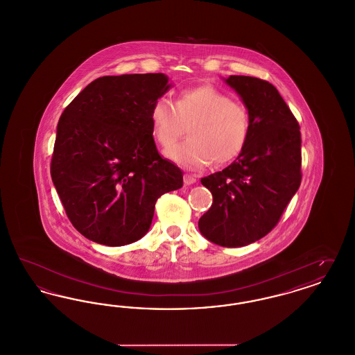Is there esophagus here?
<instances>
[{
	"instance_id": "obj_1",
	"label": "esophagus",
	"mask_w": 355,
	"mask_h": 355,
	"mask_svg": "<svg viewBox=\"0 0 355 355\" xmlns=\"http://www.w3.org/2000/svg\"><path fill=\"white\" fill-rule=\"evenodd\" d=\"M196 181H197V178H196L194 175H191V174H185V175H184V182H185V185H193Z\"/></svg>"
}]
</instances>
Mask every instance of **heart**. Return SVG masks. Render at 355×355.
Listing matches in <instances>:
<instances>
[{"instance_id": "obj_1", "label": "heart", "mask_w": 355, "mask_h": 355, "mask_svg": "<svg viewBox=\"0 0 355 355\" xmlns=\"http://www.w3.org/2000/svg\"><path fill=\"white\" fill-rule=\"evenodd\" d=\"M149 119L155 141L164 148L171 146L189 123V137L166 152L189 169H201L211 161L218 166L234 161L250 135L248 109L211 85L181 90L174 105L165 97L157 98Z\"/></svg>"}]
</instances>
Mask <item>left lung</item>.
<instances>
[{
  "label": "left lung",
  "instance_id": "1",
  "mask_svg": "<svg viewBox=\"0 0 355 355\" xmlns=\"http://www.w3.org/2000/svg\"><path fill=\"white\" fill-rule=\"evenodd\" d=\"M225 83L249 112L250 135L232 165L201 180L213 203L198 227L216 245L241 248L270 233L301 185V132L270 83L249 76Z\"/></svg>",
  "mask_w": 355,
  "mask_h": 355
}]
</instances>
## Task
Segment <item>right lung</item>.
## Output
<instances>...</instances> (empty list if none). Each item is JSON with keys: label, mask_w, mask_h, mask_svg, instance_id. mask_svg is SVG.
<instances>
[{"label": "right lung", "mask_w": 355, "mask_h": 355, "mask_svg": "<svg viewBox=\"0 0 355 355\" xmlns=\"http://www.w3.org/2000/svg\"><path fill=\"white\" fill-rule=\"evenodd\" d=\"M162 73L105 76L69 103L57 126L53 184L87 239L123 246L145 236L157 200L184 185L155 148L149 113L170 89Z\"/></svg>", "instance_id": "add662e5"}]
</instances>
